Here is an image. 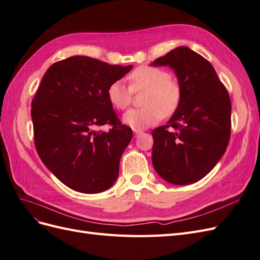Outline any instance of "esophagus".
Here are the masks:
<instances>
[{
	"label": "esophagus",
	"mask_w": 260,
	"mask_h": 260,
	"mask_svg": "<svg viewBox=\"0 0 260 260\" xmlns=\"http://www.w3.org/2000/svg\"><path fill=\"white\" fill-rule=\"evenodd\" d=\"M133 132H135L136 136H139V135H141V133H142L143 131L140 130V129H133Z\"/></svg>",
	"instance_id": "1"
}]
</instances>
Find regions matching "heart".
Returning <instances> with one entry per match:
<instances>
[{
  "instance_id": "obj_1",
  "label": "heart",
  "mask_w": 260,
  "mask_h": 260,
  "mask_svg": "<svg viewBox=\"0 0 260 260\" xmlns=\"http://www.w3.org/2000/svg\"><path fill=\"white\" fill-rule=\"evenodd\" d=\"M129 86L122 81H114L107 89L109 103L118 111L127 109L132 102L133 92L146 90L142 108L131 109L123 116V122L135 129L149 127L161 117L174 115L181 104L182 90L170 78L169 73L159 67L143 65L137 67L128 76Z\"/></svg>"
}]
</instances>
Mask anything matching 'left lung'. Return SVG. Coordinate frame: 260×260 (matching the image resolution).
Instances as JSON below:
<instances>
[{
    "label": "left lung",
    "instance_id": "obj_1",
    "mask_svg": "<svg viewBox=\"0 0 260 260\" xmlns=\"http://www.w3.org/2000/svg\"><path fill=\"white\" fill-rule=\"evenodd\" d=\"M151 65L174 69L182 90L178 111L166 125L152 132L153 166L169 183H194L216 166L229 143V93L210 62L186 46H179Z\"/></svg>",
    "mask_w": 260,
    "mask_h": 260
}]
</instances>
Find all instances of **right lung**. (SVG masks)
<instances>
[{
  "label": "right lung",
  "instance_id": "1",
  "mask_svg": "<svg viewBox=\"0 0 260 260\" xmlns=\"http://www.w3.org/2000/svg\"><path fill=\"white\" fill-rule=\"evenodd\" d=\"M132 67L72 56L42 78L31 103L35 145L52 174L77 192L101 193L117 180L132 130L118 119L107 89ZM104 124L112 128L96 130Z\"/></svg>",
  "mask_w": 260,
  "mask_h": 260
}]
</instances>
